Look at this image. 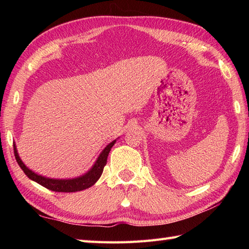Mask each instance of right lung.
Here are the masks:
<instances>
[{
    "instance_id": "right-lung-1",
    "label": "right lung",
    "mask_w": 249,
    "mask_h": 249,
    "mask_svg": "<svg viewBox=\"0 0 249 249\" xmlns=\"http://www.w3.org/2000/svg\"><path fill=\"white\" fill-rule=\"evenodd\" d=\"M115 141L116 140L110 142V143L105 147L103 152L99 154L97 160L95 161L94 166L89 169L86 174H83V176L79 178H68V179L50 178L39 176V174L30 170V169L22 162V160H20L17 149H16V144H14V153H15V157H16V160L18 162V165L20 166L21 169H22L23 172L25 173V176L29 178H31L32 181L38 183L39 185H41V186H44L50 190H53V192L75 193V192H80V190L91 187L98 181V178H100V176H102V173L104 171V167L106 166V163H107L109 152L111 150V147L114 145Z\"/></svg>"
}]
</instances>
